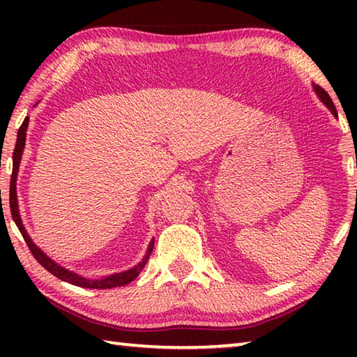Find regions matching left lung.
Segmentation results:
<instances>
[{
	"mask_svg": "<svg viewBox=\"0 0 357 357\" xmlns=\"http://www.w3.org/2000/svg\"><path fill=\"white\" fill-rule=\"evenodd\" d=\"M313 89H315V93L318 94V98L321 99L323 104H324L326 107H328L329 110L332 112V114H334V116L337 118V110H335V105H334V102H332V99L329 98V94L326 93L321 86H318V84H313Z\"/></svg>",
	"mask_w": 357,
	"mask_h": 357,
	"instance_id": "1",
	"label": "left lung"
}]
</instances>
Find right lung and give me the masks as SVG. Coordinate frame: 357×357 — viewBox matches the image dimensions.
<instances>
[{
  "mask_svg": "<svg viewBox=\"0 0 357 357\" xmlns=\"http://www.w3.org/2000/svg\"><path fill=\"white\" fill-rule=\"evenodd\" d=\"M28 123H29V118L26 116L25 121H23L22 126H20L19 134H17V143H15V148H14V154H12V176H10V187H9V204H10L12 219H14L15 225L19 227L22 236H23V239H25V243L29 247V250H31L34 258L38 259L40 266H44L48 273L58 277V279H61L64 282H69V283H72V285L82 287V288L108 289V288H114V287L128 285V283H130L132 280H135L138 274L142 273V269L144 268V264L148 263V258L151 255V252H153V249H154V239L149 243L146 255H144L142 261L138 263L137 266H134V268L124 271V273L105 275V277H102V279H86V277L72 273V271L66 269V268H63V266H59L58 263L53 261V259L50 257H47L45 253L42 252L39 247L33 243V239L29 238V234L26 233V229L22 223V217H20V213H19V202H17V174H19V167H20L23 149H25Z\"/></svg>",
  "mask_w": 357,
  "mask_h": 357,
  "instance_id": "right-lung-1",
  "label": "right lung"
}]
</instances>
